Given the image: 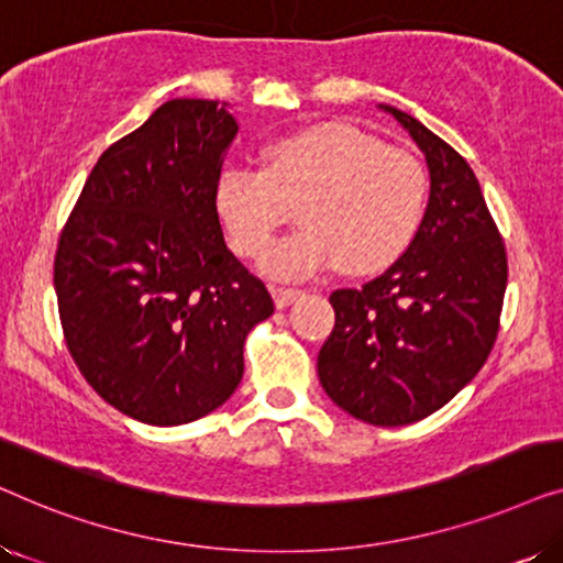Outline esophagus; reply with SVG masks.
Wrapping results in <instances>:
<instances>
[{
    "label": "esophagus",
    "mask_w": 563,
    "mask_h": 563,
    "mask_svg": "<svg viewBox=\"0 0 563 563\" xmlns=\"http://www.w3.org/2000/svg\"><path fill=\"white\" fill-rule=\"evenodd\" d=\"M274 305L279 307V310H284V307H289L295 299L302 297V291L299 289H284V287H274Z\"/></svg>",
    "instance_id": "obj_1"
}]
</instances>
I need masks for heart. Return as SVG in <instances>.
I'll list each match as a JSON object with an SVG mask.
<instances>
[{"label":"heart","mask_w":563,"mask_h":563,"mask_svg":"<svg viewBox=\"0 0 563 563\" xmlns=\"http://www.w3.org/2000/svg\"><path fill=\"white\" fill-rule=\"evenodd\" d=\"M426 195V172L410 153L349 122H322L268 145L266 168L222 166L212 202L233 249L249 258L266 251L299 203L303 228L261 261L274 279L297 282L341 264L351 274L389 266L418 233Z\"/></svg>","instance_id":"heart-1"}]
</instances>
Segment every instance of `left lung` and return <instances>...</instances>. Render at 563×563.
Returning a JSON list of instances; mask_svg holds the SVG:
<instances>
[{"mask_svg": "<svg viewBox=\"0 0 563 563\" xmlns=\"http://www.w3.org/2000/svg\"><path fill=\"white\" fill-rule=\"evenodd\" d=\"M379 110L426 156L428 207L387 272L330 295L335 328L318 376L341 410L395 428L441 410L479 374L497 338L507 256L472 166L407 112Z\"/></svg>", "mask_w": 563, "mask_h": 563, "instance_id": "left-lung-1", "label": "left lung"}]
</instances>
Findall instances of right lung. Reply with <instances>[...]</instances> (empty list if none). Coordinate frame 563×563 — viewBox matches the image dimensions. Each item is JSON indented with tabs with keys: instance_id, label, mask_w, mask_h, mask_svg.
Segmentation results:
<instances>
[{
	"instance_id": "add662e5",
	"label": "right lung",
	"mask_w": 563,
	"mask_h": 563,
	"mask_svg": "<svg viewBox=\"0 0 563 563\" xmlns=\"http://www.w3.org/2000/svg\"><path fill=\"white\" fill-rule=\"evenodd\" d=\"M238 122L172 99L112 143L60 233L53 287L66 345L99 397L148 426L218 410L274 299L225 245L212 189Z\"/></svg>"
}]
</instances>
